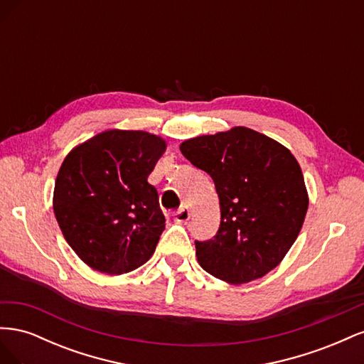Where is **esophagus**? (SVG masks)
I'll return each mask as SVG.
<instances>
[{
	"label": "esophagus",
	"mask_w": 364,
	"mask_h": 364,
	"mask_svg": "<svg viewBox=\"0 0 364 364\" xmlns=\"http://www.w3.org/2000/svg\"><path fill=\"white\" fill-rule=\"evenodd\" d=\"M174 222H178V223H185V222H188V218H190V209L186 208V206H182V208H179L178 211L174 213Z\"/></svg>",
	"instance_id": "esophagus-1"
}]
</instances>
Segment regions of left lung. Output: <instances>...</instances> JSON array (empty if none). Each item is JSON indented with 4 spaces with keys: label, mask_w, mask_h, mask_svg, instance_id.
<instances>
[{
    "label": "left lung",
    "mask_w": 364,
    "mask_h": 364,
    "mask_svg": "<svg viewBox=\"0 0 364 364\" xmlns=\"http://www.w3.org/2000/svg\"><path fill=\"white\" fill-rule=\"evenodd\" d=\"M181 151L211 176L220 200L217 234L196 241L202 269L235 285L262 278L290 250L305 220L308 193L296 158L241 126L183 141Z\"/></svg>",
    "instance_id": "left-lung-1"
}]
</instances>
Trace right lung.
Listing matches in <instances>:
<instances>
[{
    "label": "right lung",
    "instance_id": "add662e5",
    "mask_svg": "<svg viewBox=\"0 0 364 364\" xmlns=\"http://www.w3.org/2000/svg\"><path fill=\"white\" fill-rule=\"evenodd\" d=\"M164 151L161 136L112 129L65 158L54 185V215L65 240L91 269L123 274L153 255L165 217L147 178Z\"/></svg>",
    "mask_w": 364,
    "mask_h": 364
}]
</instances>
